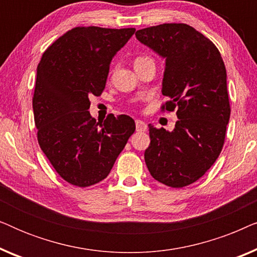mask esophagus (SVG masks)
<instances>
[{
    "label": "esophagus",
    "instance_id": "34e87169",
    "mask_svg": "<svg viewBox=\"0 0 257 257\" xmlns=\"http://www.w3.org/2000/svg\"><path fill=\"white\" fill-rule=\"evenodd\" d=\"M136 127H137V131L138 132H145L147 130V124L145 121L143 120H136Z\"/></svg>",
    "mask_w": 257,
    "mask_h": 257
}]
</instances>
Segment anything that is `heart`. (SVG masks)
I'll use <instances>...</instances> for the list:
<instances>
[{
	"label": "heart",
	"mask_w": 257,
	"mask_h": 257,
	"mask_svg": "<svg viewBox=\"0 0 257 257\" xmlns=\"http://www.w3.org/2000/svg\"><path fill=\"white\" fill-rule=\"evenodd\" d=\"M146 59H150V58H149V57H144V56H142V57L136 58L135 65H136V64H139V63H142V62H144V61H146Z\"/></svg>",
	"instance_id": "b5f03b06"
}]
</instances>
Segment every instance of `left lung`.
<instances>
[{"label": "left lung", "instance_id": "obj_1", "mask_svg": "<svg viewBox=\"0 0 257 257\" xmlns=\"http://www.w3.org/2000/svg\"><path fill=\"white\" fill-rule=\"evenodd\" d=\"M136 36L166 58L161 112L177 111L172 132L149 125L145 163L157 181L181 188L199 180L222 151L230 104L226 66L212 41L185 23L140 29Z\"/></svg>", "mask_w": 257, "mask_h": 257}]
</instances>
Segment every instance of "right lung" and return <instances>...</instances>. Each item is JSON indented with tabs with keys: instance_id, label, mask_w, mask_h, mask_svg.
<instances>
[{
	"instance_id": "add662e5",
	"label": "right lung",
	"mask_w": 257,
	"mask_h": 257,
	"mask_svg": "<svg viewBox=\"0 0 257 257\" xmlns=\"http://www.w3.org/2000/svg\"><path fill=\"white\" fill-rule=\"evenodd\" d=\"M135 28L76 27L43 52L37 66L33 108L37 140L66 182L89 187L104 180L136 130L126 114L99 124L89 97L100 96L110 63Z\"/></svg>"
}]
</instances>
